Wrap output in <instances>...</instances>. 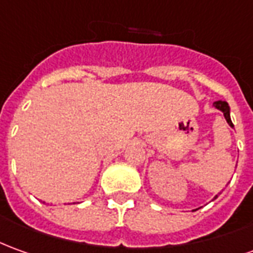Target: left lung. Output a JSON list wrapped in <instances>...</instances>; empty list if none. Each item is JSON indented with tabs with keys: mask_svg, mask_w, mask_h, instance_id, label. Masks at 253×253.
Returning <instances> with one entry per match:
<instances>
[{
	"mask_svg": "<svg viewBox=\"0 0 253 253\" xmlns=\"http://www.w3.org/2000/svg\"><path fill=\"white\" fill-rule=\"evenodd\" d=\"M212 105L216 109H219V111H220L222 114H223L226 122H227V125H229L230 127H234V126H233V123H231V119H230V107H229V104H227L226 101H215ZM216 197H218V194H216V196L213 197V200H215Z\"/></svg>",
	"mask_w": 253,
	"mask_h": 253,
	"instance_id": "obj_1",
	"label": "left lung"
}]
</instances>
